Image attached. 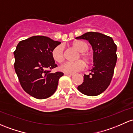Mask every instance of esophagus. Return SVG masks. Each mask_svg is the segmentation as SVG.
I'll return each mask as SVG.
<instances>
[{
  "label": "esophagus",
  "mask_w": 133,
  "mask_h": 133,
  "mask_svg": "<svg viewBox=\"0 0 133 133\" xmlns=\"http://www.w3.org/2000/svg\"><path fill=\"white\" fill-rule=\"evenodd\" d=\"M64 75H66V76H73V74H69V73H66V72H65L64 73Z\"/></svg>",
  "instance_id": "esophagus-1"
}]
</instances>
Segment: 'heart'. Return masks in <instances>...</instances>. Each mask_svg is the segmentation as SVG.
Segmentation results:
<instances>
[{
	"instance_id": "b5f03b06",
	"label": "heart",
	"mask_w": 133,
	"mask_h": 133,
	"mask_svg": "<svg viewBox=\"0 0 133 133\" xmlns=\"http://www.w3.org/2000/svg\"><path fill=\"white\" fill-rule=\"evenodd\" d=\"M72 46L79 51V55L78 58H82L87 64H89L92 61V56L87 50L89 45L86 42L83 41H75L72 43ZM53 58L55 62L62 63L64 61V48L63 45L59 44L54 48L51 52ZM85 67V62L82 60H78L75 62H67L61 66V71L66 73L73 74L78 71H82Z\"/></svg>"
}]
</instances>
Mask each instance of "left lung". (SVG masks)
<instances>
[{"instance_id": "obj_1", "label": "left lung", "mask_w": 133, "mask_h": 133, "mask_svg": "<svg viewBox=\"0 0 133 133\" xmlns=\"http://www.w3.org/2000/svg\"><path fill=\"white\" fill-rule=\"evenodd\" d=\"M76 39L89 41L94 50L93 68L89 75H84L78 90L87 96H98L111 83L117 59V45L111 37L96 32H89Z\"/></svg>"}]
</instances>
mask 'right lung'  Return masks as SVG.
Returning <instances> with one entry per match:
<instances>
[{"mask_svg":"<svg viewBox=\"0 0 133 133\" xmlns=\"http://www.w3.org/2000/svg\"><path fill=\"white\" fill-rule=\"evenodd\" d=\"M61 43L46 36H32L19 42L14 51L15 72L21 86L35 98L43 99L52 96L64 75L58 71L51 72L57 67L51 52Z\"/></svg>","mask_w":133,"mask_h":133,"instance_id":"right-lung-1","label":"right lung"}]
</instances>
